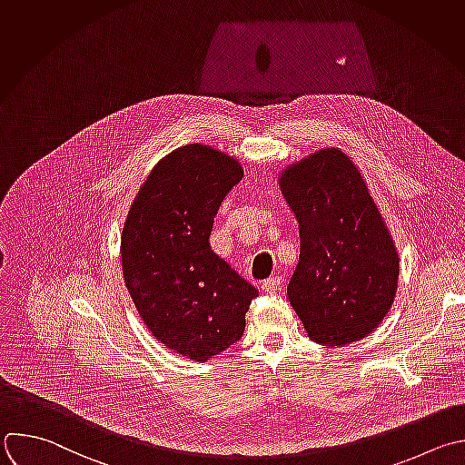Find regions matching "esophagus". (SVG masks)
Returning a JSON list of instances; mask_svg holds the SVG:
<instances>
[{"label":"esophagus","instance_id":"esophagus-1","mask_svg":"<svg viewBox=\"0 0 465 465\" xmlns=\"http://www.w3.org/2000/svg\"><path fill=\"white\" fill-rule=\"evenodd\" d=\"M281 277H277V275H273V277H268L266 281H262V284H261V290L264 292V293H275L279 288H281Z\"/></svg>","mask_w":465,"mask_h":465}]
</instances>
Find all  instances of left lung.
<instances>
[{
  "mask_svg": "<svg viewBox=\"0 0 465 465\" xmlns=\"http://www.w3.org/2000/svg\"><path fill=\"white\" fill-rule=\"evenodd\" d=\"M279 188L299 223L286 295L306 336L345 347L369 336L394 302L400 257L356 164L325 147L290 164Z\"/></svg>",
  "mask_w": 465,
  "mask_h": 465,
  "instance_id": "1",
  "label": "left lung"
}]
</instances>
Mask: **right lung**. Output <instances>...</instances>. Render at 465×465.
<instances>
[{"instance_id": "right-lung-1", "label": "right lung", "mask_w": 465, "mask_h": 465, "mask_svg": "<svg viewBox=\"0 0 465 465\" xmlns=\"http://www.w3.org/2000/svg\"><path fill=\"white\" fill-rule=\"evenodd\" d=\"M242 175L230 154L183 145L149 172L122 228L124 281L143 325L201 363L241 340L259 293L210 246L219 206Z\"/></svg>"}]
</instances>
